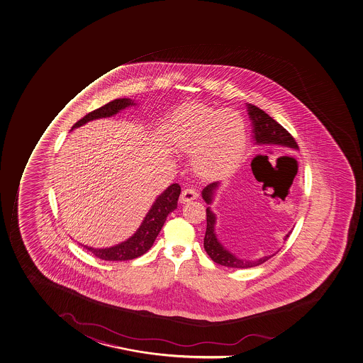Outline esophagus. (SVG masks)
I'll list each match as a JSON object with an SVG mask.
<instances>
[{
    "label": "esophagus",
    "instance_id": "esophagus-1",
    "mask_svg": "<svg viewBox=\"0 0 363 363\" xmlns=\"http://www.w3.org/2000/svg\"><path fill=\"white\" fill-rule=\"evenodd\" d=\"M198 198V191L194 189V188H186L181 193V196H179V201L181 203H188V201H191V200L196 199Z\"/></svg>",
    "mask_w": 363,
    "mask_h": 363
}]
</instances>
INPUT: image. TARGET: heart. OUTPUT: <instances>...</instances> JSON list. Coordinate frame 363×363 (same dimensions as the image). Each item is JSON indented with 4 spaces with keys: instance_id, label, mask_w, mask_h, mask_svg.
Instances as JSON below:
<instances>
[{
    "instance_id": "b5f03b06",
    "label": "heart",
    "mask_w": 363,
    "mask_h": 363,
    "mask_svg": "<svg viewBox=\"0 0 363 363\" xmlns=\"http://www.w3.org/2000/svg\"><path fill=\"white\" fill-rule=\"evenodd\" d=\"M177 124L179 145L196 152L194 167L203 175H228L244 157L247 136L239 114L191 105L179 112Z\"/></svg>"
}]
</instances>
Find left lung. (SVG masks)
Here are the masks:
<instances>
[{"mask_svg": "<svg viewBox=\"0 0 363 363\" xmlns=\"http://www.w3.org/2000/svg\"><path fill=\"white\" fill-rule=\"evenodd\" d=\"M250 118L252 122L253 126V140L257 145H279V146L287 147V148H294L298 150V145L294 140V136L286 130L285 128L279 124L275 119L272 118L269 114L265 113L264 111L261 110L259 107L247 105ZM218 187V182H213L206 186L203 189V199L211 204L213 199V194ZM206 233L204 238V249L208 253L212 261L217 264L224 265L228 268L246 269L252 268L256 265L263 264L265 261H268L272 256H264L256 259V261H246L240 259L234 256L233 253L229 252L228 250L224 249L223 245L220 244L215 233V224H216V216L215 213L206 208ZM292 232L287 233L285 240L289 237Z\"/></svg>", "mask_w": 363, "mask_h": 363, "instance_id": "left-lung-1", "label": "left lung"}]
</instances>
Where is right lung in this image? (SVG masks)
Returning <instances> with one entry per match:
<instances>
[{
  "instance_id": "obj_1",
  "label": "right lung",
  "mask_w": 363,
  "mask_h": 363,
  "mask_svg": "<svg viewBox=\"0 0 363 363\" xmlns=\"http://www.w3.org/2000/svg\"><path fill=\"white\" fill-rule=\"evenodd\" d=\"M133 105L135 104L130 99H116L113 101L108 102L106 105L91 111L90 113L84 116L72 126V129L84 125L86 123L94 119L112 117L114 114L118 113L119 111ZM179 193H181L179 184H172V186H169L155 199V204L152 205L151 210L147 213L140 228L128 240L107 249H94L84 245L83 246L94 256L104 261H128V259H134L143 256V253H146L151 249L155 238L158 237L160 229L165 223L167 215L177 208Z\"/></svg>"
}]
</instances>
